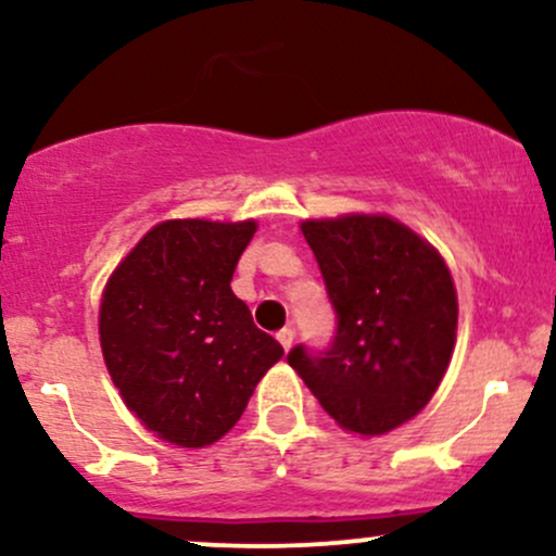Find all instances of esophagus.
<instances>
[{
	"instance_id": "1",
	"label": "esophagus",
	"mask_w": 556,
	"mask_h": 556,
	"mask_svg": "<svg viewBox=\"0 0 556 556\" xmlns=\"http://www.w3.org/2000/svg\"><path fill=\"white\" fill-rule=\"evenodd\" d=\"M277 340H279V344H282L285 353H287V350L292 348V340H295V331H292V329H282V331H277Z\"/></svg>"
}]
</instances>
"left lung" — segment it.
<instances>
[{"instance_id": "obj_1", "label": "left lung", "mask_w": 556, "mask_h": 556, "mask_svg": "<svg viewBox=\"0 0 556 556\" xmlns=\"http://www.w3.org/2000/svg\"><path fill=\"white\" fill-rule=\"evenodd\" d=\"M337 327L324 350L287 363L342 429L376 437L418 416L450 366L457 295L450 269L389 216L303 222Z\"/></svg>"}]
</instances>
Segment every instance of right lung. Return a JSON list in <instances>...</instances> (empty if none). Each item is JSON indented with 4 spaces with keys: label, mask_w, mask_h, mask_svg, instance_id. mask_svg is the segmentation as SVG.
I'll return each mask as SVG.
<instances>
[{
    "label": "right lung",
    "mask_w": 556,
    "mask_h": 556,
    "mask_svg": "<svg viewBox=\"0 0 556 556\" xmlns=\"http://www.w3.org/2000/svg\"><path fill=\"white\" fill-rule=\"evenodd\" d=\"M256 222H162L130 251L101 300L106 368L140 424L177 446L214 444L285 355L235 295Z\"/></svg>",
    "instance_id": "1"
}]
</instances>
